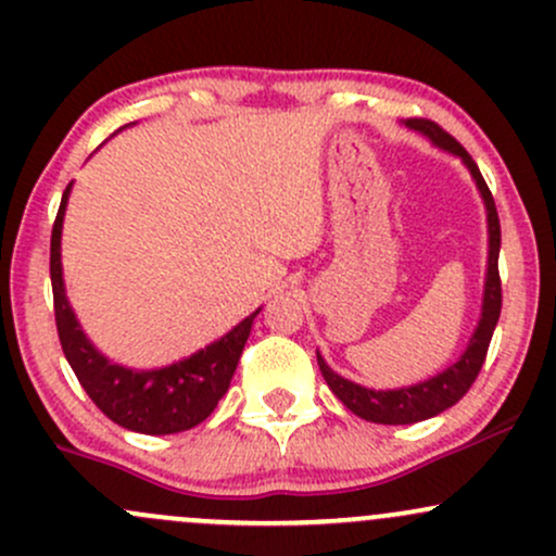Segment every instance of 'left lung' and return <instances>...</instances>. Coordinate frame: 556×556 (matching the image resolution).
I'll list each match as a JSON object with an SVG mask.
<instances>
[{
  "instance_id": "obj_1",
  "label": "left lung",
  "mask_w": 556,
  "mask_h": 556,
  "mask_svg": "<svg viewBox=\"0 0 556 556\" xmlns=\"http://www.w3.org/2000/svg\"><path fill=\"white\" fill-rule=\"evenodd\" d=\"M406 129L425 134L435 148L451 152V155L459 157L465 163L469 174H472L475 185H478L480 198L485 203V216H488V266H485V288H483V308H480V321L475 327L472 338L465 348L459 358L451 364L448 369L438 371L430 380L417 382V386L395 388V390H371L356 382L345 380L338 371L329 369V364L321 358V353L316 351V362H319L321 375H325L329 390L338 395L343 404L351 408L356 417L367 419V422L377 425H414L422 422V419L438 417L441 412H446L472 388L475 377H478L480 367L485 362L488 345H491L493 329H496L498 314H502V279H498V248H502V227H498V213L496 203H493V194L488 189L483 174H480L478 163L469 157V152L456 142L451 134H446L438 124L427 118H408L404 121Z\"/></svg>"
}]
</instances>
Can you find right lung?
<instances>
[{
	"instance_id": "add662e5",
	"label": "right lung",
	"mask_w": 556,
	"mask_h": 556,
	"mask_svg": "<svg viewBox=\"0 0 556 556\" xmlns=\"http://www.w3.org/2000/svg\"><path fill=\"white\" fill-rule=\"evenodd\" d=\"M71 187L73 181L65 187L63 200H60L50 245L54 321H58L60 345H63L71 369L76 371L78 382L97 408L126 430L142 432V435H170V432H185L189 427L200 425L211 417L222 395L229 390L231 375H235L242 348L248 343L250 327L261 308L245 316L237 327H231L222 340L170 364V367L129 369L113 364L84 334L68 295H65L60 240H63V218L68 208Z\"/></svg>"
}]
</instances>
